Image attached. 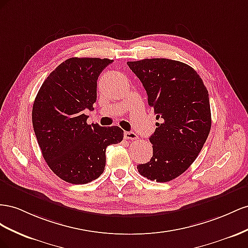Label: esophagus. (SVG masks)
<instances>
[{"label":"esophagus","mask_w":248,"mask_h":248,"mask_svg":"<svg viewBox=\"0 0 248 248\" xmlns=\"http://www.w3.org/2000/svg\"><path fill=\"white\" fill-rule=\"evenodd\" d=\"M124 138L126 140H136L138 136L134 132H124Z\"/></svg>","instance_id":"obj_1"}]
</instances>
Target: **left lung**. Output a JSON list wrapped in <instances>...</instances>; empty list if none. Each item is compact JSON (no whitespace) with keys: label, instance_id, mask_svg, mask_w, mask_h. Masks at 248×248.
Instances as JSON below:
<instances>
[{"label":"left lung","instance_id":"left-lung-1","mask_svg":"<svg viewBox=\"0 0 248 248\" xmlns=\"http://www.w3.org/2000/svg\"><path fill=\"white\" fill-rule=\"evenodd\" d=\"M154 108L157 128L150 137L153 157L137 165L151 181L169 182L185 172L211 130L209 93L202 78L186 63L164 58L129 61Z\"/></svg>","mask_w":248,"mask_h":248}]
</instances>
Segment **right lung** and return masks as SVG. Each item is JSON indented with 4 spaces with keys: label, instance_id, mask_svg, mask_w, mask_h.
Here are the masks:
<instances>
[{
    "label": "right lung",
    "instance_id": "1",
    "mask_svg": "<svg viewBox=\"0 0 248 248\" xmlns=\"http://www.w3.org/2000/svg\"><path fill=\"white\" fill-rule=\"evenodd\" d=\"M112 61L69 58L48 75L35 97L32 123L42 157L67 183L97 179L105 169L106 148L124 138L119 126L88 124L84 113L93 110L98 76Z\"/></svg>",
    "mask_w": 248,
    "mask_h": 248
}]
</instances>
